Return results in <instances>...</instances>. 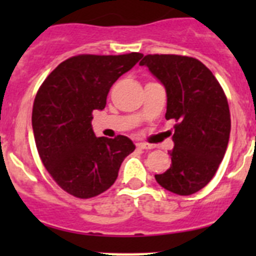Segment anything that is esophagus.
I'll use <instances>...</instances> for the list:
<instances>
[{"label": "esophagus", "mask_w": 256, "mask_h": 256, "mask_svg": "<svg viewBox=\"0 0 256 256\" xmlns=\"http://www.w3.org/2000/svg\"><path fill=\"white\" fill-rule=\"evenodd\" d=\"M137 148H141V150H151V148H154V146L152 144H144V142H140V144H137Z\"/></svg>", "instance_id": "1"}]
</instances>
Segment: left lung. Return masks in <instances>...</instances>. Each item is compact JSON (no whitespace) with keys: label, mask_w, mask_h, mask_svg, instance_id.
<instances>
[{"label":"left lung","mask_w":256,"mask_h":256,"mask_svg":"<svg viewBox=\"0 0 256 256\" xmlns=\"http://www.w3.org/2000/svg\"><path fill=\"white\" fill-rule=\"evenodd\" d=\"M166 92V120L176 119L172 165L155 180L180 196L204 188L224 158L230 133L227 97L212 73L188 56L148 55L140 62Z\"/></svg>","instance_id":"left-lung-1"}]
</instances>
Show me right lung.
Returning a JSON list of instances; mask_svg holds the SVG:
<instances>
[{
  "label": "right lung",
  "instance_id": "add662e5",
  "mask_svg": "<svg viewBox=\"0 0 256 256\" xmlns=\"http://www.w3.org/2000/svg\"><path fill=\"white\" fill-rule=\"evenodd\" d=\"M142 56H74L62 61L38 90L32 112L38 154L50 176L70 195L90 198L105 192L134 151L126 136L96 137L91 122L94 110L105 108L112 86Z\"/></svg>",
  "mask_w": 256,
  "mask_h": 256
}]
</instances>
